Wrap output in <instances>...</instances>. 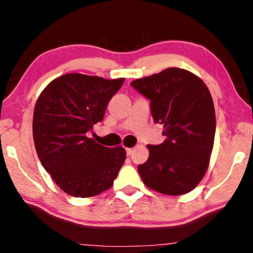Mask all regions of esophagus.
Listing matches in <instances>:
<instances>
[{
    "label": "esophagus",
    "instance_id": "obj_1",
    "mask_svg": "<svg viewBox=\"0 0 253 253\" xmlns=\"http://www.w3.org/2000/svg\"><path fill=\"white\" fill-rule=\"evenodd\" d=\"M131 153H132V149H131V148H126V154H127V156H130V155H131Z\"/></svg>",
    "mask_w": 253,
    "mask_h": 253
}]
</instances>
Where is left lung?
Instances as JSON below:
<instances>
[{
	"instance_id": "left-lung-1",
	"label": "left lung",
	"mask_w": 253,
	"mask_h": 253,
	"mask_svg": "<svg viewBox=\"0 0 253 253\" xmlns=\"http://www.w3.org/2000/svg\"><path fill=\"white\" fill-rule=\"evenodd\" d=\"M151 100L154 122L164 125L161 145H147L148 160L138 165L147 187L182 195L198 186L207 173L215 135V111L207 84L192 72L169 68L131 81Z\"/></svg>"
}]
</instances>
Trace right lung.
Listing matches in <instances>:
<instances>
[{
    "instance_id": "right-lung-1",
    "label": "right lung",
    "mask_w": 253,
    "mask_h": 253,
    "mask_svg": "<svg viewBox=\"0 0 253 253\" xmlns=\"http://www.w3.org/2000/svg\"><path fill=\"white\" fill-rule=\"evenodd\" d=\"M125 78L67 74L51 81L33 113L37 154L57 185L76 198L108 190L126 160L124 147H105L88 132L101 122Z\"/></svg>"
}]
</instances>
